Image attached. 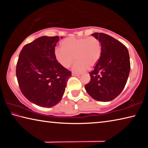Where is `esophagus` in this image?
Instances as JSON below:
<instances>
[{
    "label": "esophagus",
    "instance_id": "34e87169",
    "mask_svg": "<svg viewBox=\"0 0 148 148\" xmlns=\"http://www.w3.org/2000/svg\"><path fill=\"white\" fill-rule=\"evenodd\" d=\"M79 75L80 74L76 73V72H73V73H72V76H79Z\"/></svg>",
    "mask_w": 148,
    "mask_h": 148
}]
</instances>
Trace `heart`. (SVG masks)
<instances>
[{
  "instance_id": "heart-1",
  "label": "heart",
  "mask_w": 148,
  "mask_h": 148,
  "mask_svg": "<svg viewBox=\"0 0 148 148\" xmlns=\"http://www.w3.org/2000/svg\"><path fill=\"white\" fill-rule=\"evenodd\" d=\"M57 61L64 68L68 69L76 59L74 71L83 72L87 68H92L101 56V44L94 36L76 38L70 37L62 42V47L55 50Z\"/></svg>"
}]
</instances>
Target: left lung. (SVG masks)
<instances>
[{
  "mask_svg": "<svg viewBox=\"0 0 148 148\" xmlns=\"http://www.w3.org/2000/svg\"><path fill=\"white\" fill-rule=\"evenodd\" d=\"M101 44V56L89 72L91 79L85 88L92 99L108 102L121 93L131 69L128 49L121 42L102 32L91 34Z\"/></svg>",
  "mask_w": 148,
  "mask_h": 148,
  "instance_id": "8db88e82",
  "label": "left lung"
}]
</instances>
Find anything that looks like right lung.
<instances>
[{
    "mask_svg": "<svg viewBox=\"0 0 148 148\" xmlns=\"http://www.w3.org/2000/svg\"><path fill=\"white\" fill-rule=\"evenodd\" d=\"M59 39L57 36L40 37L23 47L17 60L16 76L20 90L29 101L41 107L59 103L72 75L55 56Z\"/></svg>",
    "mask_w": 148,
    "mask_h": 148,
    "instance_id": "right-lung-1",
    "label": "right lung"
}]
</instances>
